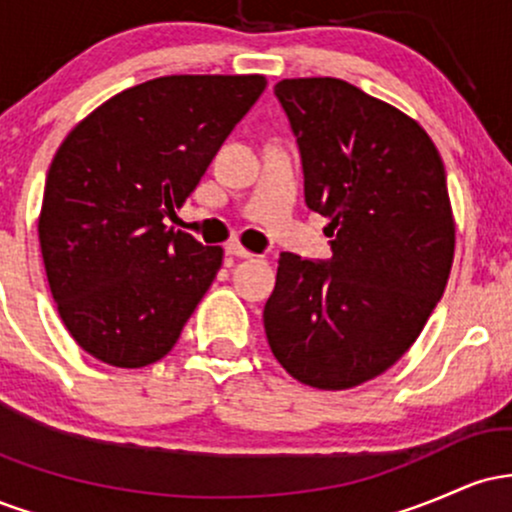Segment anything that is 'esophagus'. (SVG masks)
I'll return each instance as SVG.
<instances>
[{
    "label": "esophagus",
    "mask_w": 512,
    "mask_h": 512,
    "mask_svg": "<svg viewBox=\"0 0 512 512\" xmlns=\"http://www.w3.org/2000/svg\"><path fill=\"white\" fill-rule=\"evenodd\" d=\"M226 255L240 257V260H248V257H255L250 250H245L243 245H238V243H228V245H226Z\"/></svg>",
    "instance_id": "esophagus-1"
}]
</instances>
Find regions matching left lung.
I'll use <instances>...</instances> for the list:
<instances>
[{
  "instance_id": "obj_1",
  "label": "left lung",
  "mask_w": 512,
  "mask_h": 512,
  "mask_svg": "<svg viewBox=\"0 0 512 512\" xmlns=\"http://www.w3.org/2000/svg\"><path fill=\"white\" fill-rule=\"evenodd\" d=\"M330 260L281 252L264 305L276 361L317 390L385 373L424 330L455 255L445 168L419 122L342 79L274 86Z\"/></svg>"
}]
</instances>
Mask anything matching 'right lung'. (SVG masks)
Instances as JSON below:
<instances>
[{"instance_id": "1", "label": "right lung", "mask_w": 512, "mask_h": 512, "mask_svg": "<svg viewBox=\"0 0 512 512\" xmlns=\"http://www.w3.org/2000/svg\"><path fill=\"white\" fill-rule=\"evenodd\" d=\"M264 86L260 74L161 76L105 101L57 149L38 238L52 298L86 354L142 368L178 342L223 250L163 219Z\"/></svg>"}]
</instances>
